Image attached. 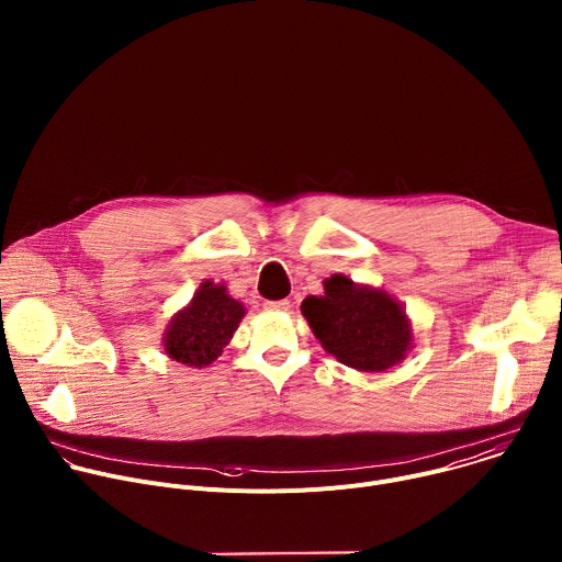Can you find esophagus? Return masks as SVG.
I'll return each mask as SVG.
<instances>
[{
	"label": "esophagus",
	"mask_w": 562,
	"mask_h": 562,
	"mask_svg": "<svg viewBox=\"0 0 562 562\" xmlns=\"http://www.w3.org/2000/svg\"><path fill=\"white\" fill-rule=\"evenodd\" d=\"M265 308H269V311H289L291 302L289 300H269V302H265Z\"/></svg>",
	"instance_id": "1"
}]
</instances>
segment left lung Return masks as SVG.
I'll use <instances>...</instances> for the list:
<instances>
[{
  "label": "left lung",
  "mask_w": 562,
  "mask_h": 562,
  "mask_svg": "<svg viewBox=\"0 0 562 562\" xmlns=\"http://www.w3.org/2000/svg\"><path fill=\"white\" fill-rule=\"evenodd\" d=\"M300 308L325 351L358 371H386L414 345L403 304L342 273L327 278L325 295L304 297Z\"/></svg>",
  "instance_id": "left-lung-1"
}]
</instances>
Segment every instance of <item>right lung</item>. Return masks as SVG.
I'll return each mask as SVG.
<instances>
[{
	"label": "right lung",
	"mask_w": 562,
	"mask_h": 562,
	"mask_svg": "<svg viewBox=\"0 0 562 562\" xmlns=\"http://www.w3.org/2000/svg\"><path fill=\"white\" fill-rule=\"evenodd\" d=\"M245 304L233 300L224 284L202 282L193 300L171 317L162 345L169 358L187 367H209L231 342Z\"/></svg>",
	"instance_id": "right-lung-1"
}]
</instances>
